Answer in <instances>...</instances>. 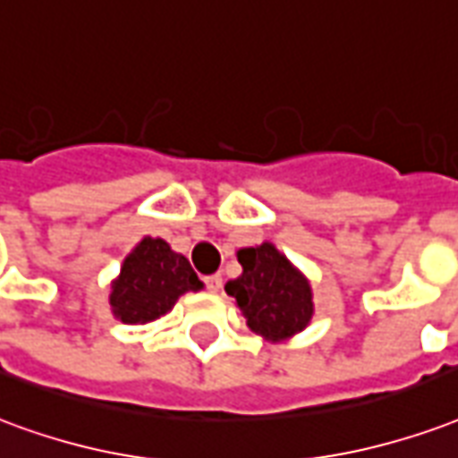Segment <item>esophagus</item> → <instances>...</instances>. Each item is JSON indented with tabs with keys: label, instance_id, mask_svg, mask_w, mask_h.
I'll return each instance as SVG.
<instances>
[{
	"label": "esophagus",
	"instance_id": "1",
	"mask_svg": "<svg viewBox=\"0 0 458 458\" xmlns=\"http://www.w3.org/2000/svg\"><path fill=\"white\" fill-rule=\"evenodd\" d=\"M203 284H206V289L208 291H220V286H223V276H220V274L203 276Z\"/></svg>",
	"mask_w": 458,
	"mask_h": 458
}]
</instances>
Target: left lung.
Segmentation results:
<instances>
[{"label":"left lung","instance_id":"left-lung-1","mask_svg":"<svg viewBox=\"0 0 458 458\" xmlns=\"http://www.w3.org/2000/svg\"><path fill=\"white\" fill-rule=\"evenodd\" d=\"M242 274L225 284L238 301L247 325L269 340L301 333L313 318V296L308 281L269 242L238 252Z\"/></svg>","mask_w":458,"mask_h":458}]
</instances>
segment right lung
<instances>
[{"label":"right lung","mask_w":458,"mask_h":458,"mask_svg":"<svg viewBox=\"0 0 458 458\" xmlns=\"http://www.w3.org/2000/svg\"><path fill=\"white\" fill-rule=\"evenodd\" d=\"M201 286L186 257L172 252L165 240L145 238L125 257L111 286V308L118 320L143 325L172 310L182 293Z\"/></svg>","instance_id":"1"}]
</instances>
